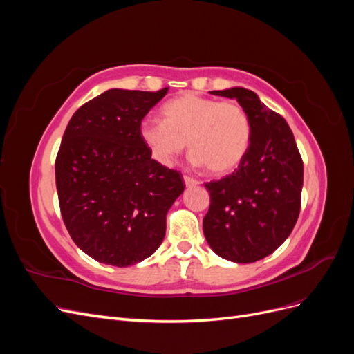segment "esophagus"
Segmentation results:
<instances>
[{"mask_svg":"<svg viewBox=\"0 0 354 354\" xmlns=\"http://www.w3.org/2000/svg\"><path fill=\"white\" fill-rule=\"evenodd\" d=\"M183 180H185V185H186L187 187L198 186V185H199V180H196V178H194V177H190V176H185Z\"/></svg>","mask_w":354,"mask_h":354,"instance_id":"1","label":"esophagus"}]
</instances>
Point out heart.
Returning <instances> with one entry per match:
<instances>
[{"mask_svg": "<svg viewBox=\"0 0 354 354\" xmlns=\"http://www.w3.org/2000/svg\"><path fill=\"white\" fill-rule=\"evenodd\" d=\"M162 115L164 121L145 120L140 125L142 140L159 164H173L189 142L194 164L223 176L238 168L250 151L251 121L236 102L185 93L168 100Z\"/></svg>", "mask_w": 354, "mask_h": 354, "instance_id": "b5f03b06", "label": "heart"}]
</instances>
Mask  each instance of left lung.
Instances as JSON below:
<instances>
[{
    "label": "left lung",
    "mask_w": 354,
    "mask_h": 354,
    "mask_svg": "<svg viewBox=\"0 0 354 354\" xmlns=\"http://www.w3.org/2000/svg\"><path fill=\"white\" fill-rule=\"evenodd\" d=\"M236 99L251 121L250 151L239 167L205 185L209 209L203 234L212 251L233 263L270 255L292 232L301 208L304 167L283 118L266 108L254 91H211Z\"/></svg>",
    "instance_id": "left-lung-1"
}]
</instances>
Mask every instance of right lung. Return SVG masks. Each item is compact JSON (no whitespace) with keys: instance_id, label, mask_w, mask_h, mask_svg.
I'll list each match as a JSON object with an SVG mask.
<instances>
[{"instance_id":"add662e5","label":"right lung","mask_w":354,"mask_h":354,"mask_svg":"<svg viewBox=\"0 0 354 354\" xmlns=\"http://www.w3.org/2000/svg\"><path fill=\"white\" fill-rule=\"evenodd\" d=\"M167 91H104L72 115L63 134L56 158L62 218L72 241L100 263L127 267L151 257L185 190L178 171L152 159L140 137L143 118Z\"/></svg>"}]
</instances>
